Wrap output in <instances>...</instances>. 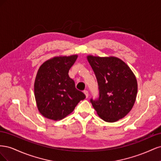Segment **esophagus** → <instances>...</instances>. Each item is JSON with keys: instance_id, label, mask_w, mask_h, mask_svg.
Here are the masks:
<instances>
[{"instance_id": "esophagus-1", "label": "esophagus", "mask_w": 161, "mask_h": 161, "mask_svg": "<svg viewBox=\"0 0 161 161\" xmlns=\"http://www.w3.org/2000/svg\"><path fill=\"white\" fill-rule=\"evenodd\" d=\"M84 93H85V96H86V98H88L89 97V92H88V91H86V90H85L84 91Z\"/></svg>"}]
</instances>
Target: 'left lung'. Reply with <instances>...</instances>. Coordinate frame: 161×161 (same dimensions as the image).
<instances>
[{"instance_id": "obj_1", "label": "left lung", "mask_w": 161, "mask_h": 161, "mask_svg": "<svg viewBox=\"0 0 161 161\" xmlns=\"http://www.w3.org/2000/svg\"><path fill=\"white\" fill-rule=\"evenodd\" d=\"M98 82L99 97L91 99L99 118L107 122L124 118L132 109L138 92L137 80L130 68L115 56H86Z\"/></svg>"}]
</instances>
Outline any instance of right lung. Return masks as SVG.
<instances>
[{
  "mask_svg": "<svg viewBox=\"0 0 161 161\" xmlns=\"http://www.w3.org/2000/svg\"><path fill=\"white\" fill-rule=\"evenodd\" d=\"M77 58L76 54L55 56L39 68L34 94L37 109L45 118L54 121L64 119L85 99V95L76 89L75 81L69 75Z\"/></svg>",
  "mask_w": 161,
  "mask_h": 161,
  "instance_id": "obj_1",
  "label": "right lung"
}]
</instances>
